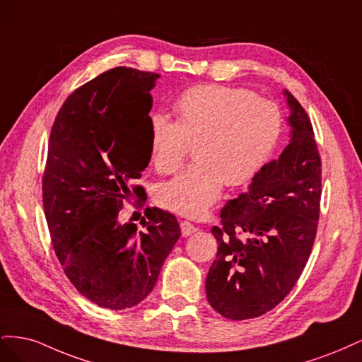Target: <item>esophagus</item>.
Listing matches in <instances>:
<instances>
[{"label": "esophagus", "instance_id": "1", "mask_svg": "<svg viewBox=\"0 0 362 362\" xmlns=\"http://www.w3.org/2000/svg\"><path fill=\"white\" fill-rule=\"evenodd\" d=\"M196 231H198V228H196L193 223H190L187 221L181 222V234H182V237H189V235H192Z\"/></svg>", "mask_w": 362, "mask_h": 362}]
</instances>
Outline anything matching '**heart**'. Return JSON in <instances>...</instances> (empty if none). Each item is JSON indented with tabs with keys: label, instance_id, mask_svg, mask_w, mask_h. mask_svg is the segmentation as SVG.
<instances>
[{
	"label": "heart",
	"instance_id": "heart-1",
	"mask_svg": "<svg viewBox=\"0 0 362 362\" xmlns=\"http://www.w3.org/2000/svg\"><path fill=\"white\" fill-rule=\"evenodd\" d=\"M173 108L177 120L164 113L151 116V161L157 172L173 173L194 145L196 163L163 182L156 199L177 214L201 217L225 184L243 185L269 163L282 133V112L269 98L223 84L190 87Z\"/></svg>",
	"mask_w": 362,
	"mask_h": 362
}]
</instances>
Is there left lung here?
<instances>
[{
	"instance_id": "1",
	"label": "left lung",
	"mask_w": 362,
	"mask_h": 362,
	"mask_svg": "<svg viewBox=\"0 0 362 362\" xmlns=\"http://www.w3.org/2000/svg\"><path fill=\"white\" fill-rule=\"evenodd\" d=\"M290 141L252 180L246 193L221 210L213 226L217 255L206 275V299L231 320L273 310L298 282L310 258L322 196V161L311 120L284 90Z\"/></svg>"
}]
</instances>
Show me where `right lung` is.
Segmentation results:
<instances>
[{"mask_svg": "<svg viewBox=\"0 0 362 362\" xmlns=\"http://www.w3.org/2000/svg\"><path fill=\"white\" fill-rule=\"evenodd\" d=\"M158 78L125 66L98 75L68 96L51 129L42 198L52 246L74 287L103 308L144 300L181 235L177 217L160 208L145 210V231L117 218L151 160Z\"/></svg>", "mask_w": 362, "mask_h": 362, "instance_id": "1", "label": "right lung"}]
</instances>
